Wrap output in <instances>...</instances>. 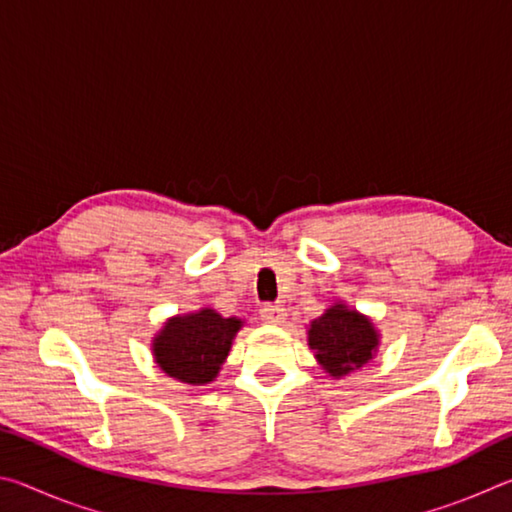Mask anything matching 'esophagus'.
Wrapping results in <instances>:
<instances>
[{"instance_id": "esophagus-1", "label": "esophagus", "mask_w": 512, "mask_h": 512, "mask_svg": "<svg viewBox=\"0 0 512 512\" xmlns=\"http://www.w3.org/2000/svg\"><path fill=\"white\" fill-rule=\"evenodd\" d=\"M259 316H262L264 323H271V325H282L284 320H287V309L282 305H264L259 309Z\"/></svg>"}]
</instances>
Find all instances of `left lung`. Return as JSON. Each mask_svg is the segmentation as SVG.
Masks as SVG:
<instances>
[{
  "label": "left lung",
  "mask_w": 512,
  "mask_h": 512,
  "mask_svg": "<svg viewBox=\"0 0 512 512\" xmlns=\"http://www.w3.org/2000/svg\"><path fill=\"white\" fill-rule=\"evenodd\" d=\"M309 348L329 377L341 379L375 357L379 334L368 316L336 302L307 329Z\"/></svg>",
  "instance_id": "1"
}]
</instances>
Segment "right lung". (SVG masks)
Here are the masks:
<instances>
[{
	"instance_id": "obj_1",
	"label": "right lung",
	"mask_w": 512,
	"mask_h": 512,
	"mask_svg": "<svg viewBox=\"0 0 512 512\" xmlns=\"http://www.w3.org/2000/svg\"><path fill=\"white\" fill-rule=\"evenodd\" d=\"M241 325V318H223L210 307L173 316L153 339L155 363L183 384H210L219 375Z\"/></svg>"
}]
</instances>
